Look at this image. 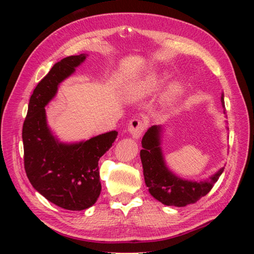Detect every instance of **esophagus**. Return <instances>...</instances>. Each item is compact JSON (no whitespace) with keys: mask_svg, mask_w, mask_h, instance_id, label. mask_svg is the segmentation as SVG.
I'll return each mask as SVG.
<instances>
[{"mask_svg":"<svg viewBox=\"0 0 254 254\" xmlns=\"http://www.w3.org/2000/svg\"><path fill=\"white\" fill-rule=\"evenodd\" d=\"M146 128H147V122L141 119H132L128 124L129 132L131 133L134 139H139Z\"/></svg>","mask_w":254,"mask_h":254,"instance_id":"esophagus-1","label":"esophagus"}]
</instances>
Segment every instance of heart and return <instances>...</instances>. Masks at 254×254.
Returning <instances> with one entry per match:
<instances>
[{
  "label": "heart",
  "instance_id": "b5f03b06",
  "mask_svg": "<svg viewBox=\"0 0 254 254\" xmlns=\"http://www.w3.org/2000/svg\"><path fill=\"white\" fill-rule=\"evenodd\" d=\"M161 82H162V80L155 78L149 82V87L152 88V89L158 88L161 84ZM181 93H182V88H181L180 84H174V86H172L171 89L168 90L167 94H166L167 102L168 103H176L180 98Z\"/></svg>",
  "mask_w": 254,
  "mask_h": 254
}]
</instances>
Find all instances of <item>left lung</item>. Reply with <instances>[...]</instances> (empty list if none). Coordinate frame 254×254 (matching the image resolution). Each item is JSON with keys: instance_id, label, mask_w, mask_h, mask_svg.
I'll return each instance as SVG.
<instances>
[{"instance_id": "obj_1", "label": "left lung", "mask_w": 254, "mask_h": 254, "mask_svg": "<svg viewBox=\"0 0 254 254\" xmlns=\"http://www.w3.org/2000/svg\"><path fill=\"white\" fill-rule=\"evenodd\" d=\"M221 103L225 107L224 95L221 96ZM224 113L226 114V111ZM159 145L160 127L152 126L143 136L140 156L149 193L165 205L186 206L195 203L209 193L225 170L222 167L207 181L199 183L177 178L166 168Z\"/></svg>"}]
</instances>
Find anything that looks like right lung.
Returning a JSON list of instances; mask_svg holds the SVG:
<instances>
[{
    "label": "right lung",
    "instance_id": "obj_1",
    "mask_svg": "<svg viewBox=\"0 0 254 254\" xmlns=\"http://www.w3.org/2000/svg\"><path fill=\"white\" fill-rule=\"evenodd\" d=\"M86 59L68 56L54 65L37 84L28 103L22 129L24 168L36 190L63 209L81 211L93 205L101 194L98 161L108 151L117 131L78 144H61L47 125L44 107L55 96L58 84Z\"/></svg>",
    "mask_w": 254,
    "mask_h": 254
}]
</instances>
